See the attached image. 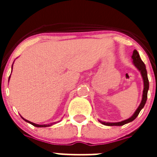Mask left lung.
<instances>
[{
  "label": "left lung",
  "mask_w": 157,
  "mask_h": 157,
  "mask_svg": "<svg viewBox=\"0 0 157 157\" xmlns=\"http://www.w3.org/2000/svg\"><path fill=\"white\" fill-rule=\"evenodd\" d=\"M132 59H133V63H134V66L140 71L141 72V76H142V78H143L144 82V90H143V95H142V100H141V102L140 104L139 107L138 108V109L136 110V112H134V114L129 119L126 120H123V121L119 122V123H105V122L100 121L102 124L106 126H123L126 123H128L130 122H132L133 120H134L137 118V116L139 114L140 111L143 109V107L145 106V102L147 101V95H148V90H149V79H148V76H147V71L145 68V65L143 63V61L141 59L139 54H138V51L134 49V52H133L132 55Z\"/></svg>",
  "instance_id": "left-lung-1"
}]
</instances>
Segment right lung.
<instances>
[{
  "label": "right lung",
  "instance_id": "add662e5",
  "mask_svg": "<svg viewBox=\"0 0 157 157\" xmlns=\"http://www.w3.org/2000/svg\"><path fill=\"white\" fill-rule=\"evenodd\" d=\"M9 78H10V76H9ZM23 120H24L26 122H27V123H30V124H32L33 126H34V127H50L51 125H52V123H51V124H45V125H39V124H36V123H32V122L28 121V120H25V119H23Z\"/></svg>",
  "mask_w": 157,
  "mask_h": 157
}]
</instances>
